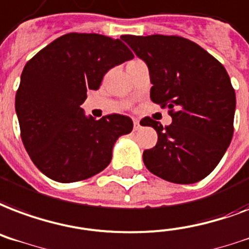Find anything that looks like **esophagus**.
Masks as SVG:
<instances>
[{
    "mask_svg": "<svg viewBox=\"0 0 249 249\" xmlns=\"http://www.w3.org/2000/svg\"><path fill=\"white\" fill-rule=\"evenodd\" d=\"M133 126H134V129H136V130L141 128V125H140V120L134 119V120H133Z\"/></svg>",
    "mask_w": 249,
    "mask_h": 249,
    "instance_id": "obj_1",
    "label": "esophagus"
}]
</instances>
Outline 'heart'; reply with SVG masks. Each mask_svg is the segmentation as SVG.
I'll use <instances>...</instances> for the list:
<instances>
[{
  "instance_id": "1",
  "label": "heart",
  "mask_w": 249,
  "mask_h": 249,
  "mask_svg": "<svg viewBox=\"0 0 249 249\" xmlns=\"http://www.w3.org/2000/svg\"><path fill=\"white\" fill-rule=\"evenodd\" d=\"M136 61H138V60H134V61H130V62H136ZM130 62H129V64H130Z\"/></svg>"
}]
</instances>
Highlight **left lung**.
<instances>
[{
    "label": "left lung",
    "mask_w": 249,
    "mask_h": 249,
    "mask_svg": "<svg viewBox=\"0 0 249 249\" xmlns=\"http://www.w3.org/2000/svg\"><path fill=\"white\" fill-rule=\"evenodd\" d=\"M147 64L150 98L168 108L172 124L150 117L158 142L143 151L146 168L176 184L200 181L217 167L234 134L235 90L225 66L189 39L176 35H123Z\"/></svg>",
    "instance_id": "obj_1"
}]
</instances>
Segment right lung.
<instances>
[{
    "mask_svg": "<svg viewBox=\"0 0 249 249\" xmlns=\"http://www.w3.org/2000/svg\"><path fill=\"white\" fill-rule=\"evenodd\" d=\"M133 57L120 39L70 32L28 60L15 111L24 149L49 179L74 183L99 174L111 162L117 138L132 132L128 116L95 120L85 116L81 104L108 70Z\"/></svg>",
    "mask_w": 249,
    "mask_h": 249,
    "instance_id": "right-lung-1",
    "label": "right lung"
}]
</instances>
